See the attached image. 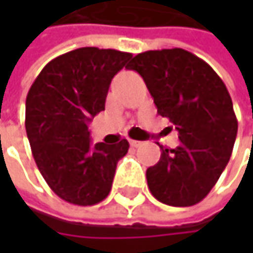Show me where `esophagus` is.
<instances>
[{"label":"esophagus","instance_id":"34e87169","mask_svg":"<svg viewBox=\"0 0 253 253\" xmlns=\"http://www.w3.org/2000/svg\"><path fill=\"white\" fill-rule=\"evenodd\" d=\"M128 142H130V146H133V148H139L143 145V142H139V140H128Z\"/></svg>","mask_w":253,"mask_h":253}]
</instances>
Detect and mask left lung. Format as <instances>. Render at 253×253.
<instances>
[{
	"label": "left lung",
	"instance_id": "obj_1",
	"mask_svg": "<svg viewBox=\"0 0 253 253\" xmlns=\"http://www.w3.org/2000/svg\"><path fill=\"white\" fill-rule=\"evenodd\" d=\"M130 70L143 77L160 116L178 131L180 145H160V161L146 170L155 199L171 207L201 202L227 166L237 119L227 87L210 64L181 49L137 54Z\"/></svg>",
	"mask_w": 253,
	"mask_h": 253
}]
</instances>
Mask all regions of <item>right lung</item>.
<instances>
[{"label": "right lung", "instance_id": "right-lung-1", "mask_svg": "<svg viewBox=\"0 0 253 253\" xmlns=\"http://www.w3.org/2000/svg\"><path fill=\"white\" fill-rule=\"evenodd\" d=\"M130 52L77 48L51 60L26 98V131L35 163L52 192L87 207L104 201L128 142L90 143L87 123L105 110L110 83Z\"/></svg>", "mask_w": 253, "mask_h": 253}]
</instances>
